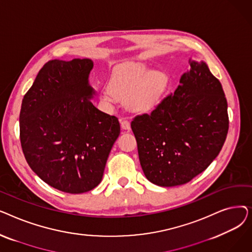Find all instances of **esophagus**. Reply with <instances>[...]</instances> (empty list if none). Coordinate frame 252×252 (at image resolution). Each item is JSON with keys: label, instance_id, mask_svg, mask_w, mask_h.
Returning a JSON list of instances; mask_svg holds the SVG:
<instances>
[{"label": "esophagus", "instance_id": "esophagus-1", "mask_svg": "<svg viewBox=\"0 0 252 252\" xmlns=\"http://www.w3.org/2000/svg\"><path fill=\"white\" fill-rule=\"evenodd\" d=\"M121 126L123 129L128 130L130 128V122L126 118H123V119H121Z\"/></svg>", "mask_w": 252, "mask_h": 252}]
</instances>
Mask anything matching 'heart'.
<instances>
[{"label": "heart", "instance_id": "heart-1", "mask_svg": "<svg viewBox=\"0 0 252 252\" xmlns=\"http://www.w3.org/2000/svg\"><path fill=\"white\" fill-rule=\"evenodd\" d=\"M165 81L160 74L140 67H124L116 70L109 82V88L100 91L104 101L116 98L134 111H149L160 102Z\"/></svg>", "mask_w": 252, "mask_h": 252}]
</instances>
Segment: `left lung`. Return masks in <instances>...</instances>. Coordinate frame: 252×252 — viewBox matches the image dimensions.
Returning a JSON list of instances; mask_svg holds the SVG:
<instances>
[{"label":"left lung","mask_w":252,"mask_h":252,"mask_svg":"<svg viewBox=\"0 0 252 252\" xmlns=\"http://www.w3.org/2000/svg\"><path fill=\"white\" fill-rule=\"evenodd\" d=\"M174 94L130 126L144 175L161 187L190 182L215 160L229 129L228 104L205 62L191 61Z\"/></svg>","instance_id":"1"}]
</instances>
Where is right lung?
<instances>
[{
  "mask_svg": "<svg viewBox=\"0 0 252 252\" xmlns=\"http://www.w3.org/2000/svg\"><path fill=\"white\" fill-rule=\"evenodd\" d=\"M91 59L50 60L24 95L20 142L31 168L51 187L81 194L97 187L114 142L117 117L90 99Z\"/></svg>",
  "mask_w": 252,
  "mask_h": 252,
  "instance_id": "add662e5",
  "label": "right lung"
}]
</instances>
